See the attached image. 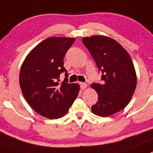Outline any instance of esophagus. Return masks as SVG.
<instances>
[{"mask_svg":"<svg viewBox=\"0 0 153 153\" xmlns=\"http://www.w3.org/2000/svg\"><path fill=\"white\" fill-rule=\"evenodd\" d=\"M80 86H81V89H82V90H84V89L86 88L87 86H88V85H87L86 83L82 82V83H80Z\"/></svg>","mask_w":153,"mask_h":153,"instance_id":"esophagus-1","label":"esophagus"}]
</instances>
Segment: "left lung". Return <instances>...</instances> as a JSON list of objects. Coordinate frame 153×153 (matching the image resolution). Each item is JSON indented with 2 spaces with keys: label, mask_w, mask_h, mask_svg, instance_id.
I'll return each instance as SVG.
<instances>
[{
  "label": "left lung",
  "mask_w": 153,
  "mask_h": 153,
  "mask_svg": "<svg viewBox=\"0 0 153 153\" xmlns=\"http://www.w3.org/2000/svg\"><path fill=\"white\" fill-rule=\"evenodd\" d=\"M84 45L101 71V84L91 87L97 91L98 100L92 112L108 117L123 110L131 100L137 87V74L126 49L116 40L105 36L84 37Z\"/></svg>",
  "instance_id": "left-lung-1"
}]
</instances>
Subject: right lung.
I'll list each match as a JSON object with an SVG mask.
<instances>
[{
  "instance_id": "add662e5",
  "label": "right lung",
  "mask_w": 153,
  "mask_h": 153,
  "mask_svg": "<svg viewBox=\"0 0 153 153\" xmlns=\"http://www.w3.org/2000/svg\"><path fill=\"white\" fill-rule=\"evenodd\" d=\"M75 39L51 37L42 41L30 51L20 71V86L27 102L41 116L57 119L68 112L80 87L68 83L65 78L62 83L60 74L65 72L63 59Z\"/></svg>"
}]
</instances>
